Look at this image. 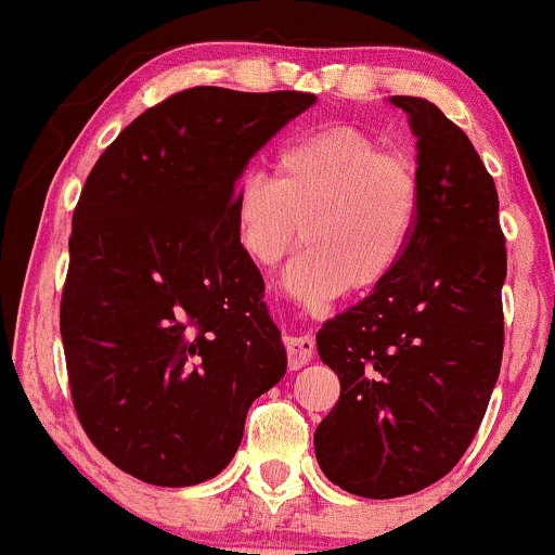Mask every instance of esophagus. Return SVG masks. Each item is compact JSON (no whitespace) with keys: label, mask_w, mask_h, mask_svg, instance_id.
<instances>
[{"label":"esophagus","mask_w":555,"mask_h":555,"mask_svg":"<svg viewBox=\"0 0 555 555\" xmlns=\"http://www.w3.org/2000/svg\"><path fill=\"white\" fill-rule=\"evenodd\" d=\"M286 349V362H289L292 371L308 365L315 354V339L313 336H286L284 339Z\"/></svg>","instance_id":"esophagus-1"}]
</instances>
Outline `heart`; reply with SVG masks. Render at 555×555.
<instances>
[{"label":"heart","mask_w":555,"mask_h":555,"mask_svg":"<svg viewBox=\"0 0 555 555\" xmlns=\"http://www.w3.org/2000/svg\"><path fill=\"white\" fill-rule=\"evenodd\" d=\"M276 180L247 171L232 197L240 250L260 269L308 250L284 273L305 305L371 295L391 282L410 250L423 182L410 156L354 125H328L279 151Z\"/></svg>","instance_id":"1"}]
</instances>
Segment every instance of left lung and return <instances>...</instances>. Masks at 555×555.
Returning <instances> with one entry per match:
<instances>
[{
	"instance_id": "left-lung-1",
	"label": "left lung",
	"mask_w": 555,
	"mask_h": 555,
	"mask_svg": "<svg viewBox=\"0 0 555 555\" xmlns=\"http://www.w3.org/2000/svg\"><path fill=\"white\" fill-rule=\"evenodd\" d=\"M391 104L417 135L415 237L391 282L318 331L341 393L315 428V456L331 482L365 499L417 493L454 469L503 354L506 237L493 177L436 104Z\"/></svg>"
}]
</instances>
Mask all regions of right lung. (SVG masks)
Instances as JSON below:
<instances>
[{"mask_svg": "<svg viewBox=\"0 0 555 555\" xmlns=\"http://www.w3.org/2000/svg\"><path fill=\"white\" fill-rule=\"evenodd\" d=\"M310 104L302 91L188 88L132 119L82 184L60 305L69 393L91 443L138 480L219 475L250 404L286 371L232 197Z\"/></svg>", "mask_w": 555, "mask_h": 555, "instance_id": "1", "label": "right lung"}]
</instances>
